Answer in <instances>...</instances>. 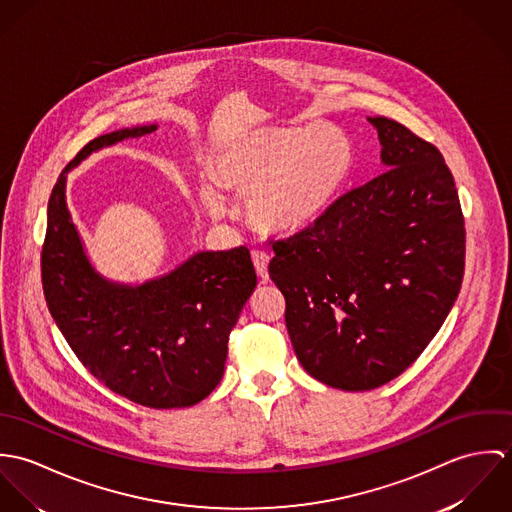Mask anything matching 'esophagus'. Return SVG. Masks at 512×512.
Masks as SVG:
<instances>
[{
	"instance_id": "obj_1",
	"label": "esophagus",
	"mask_w": 512,
	"mask_h": 512,
	"mask_svg": "<svg viewBox=\"0 0 512 512\" xmlns=\"http://www.w3.org/2000/svg\"><path fill=\"white\" fill-rule=\"evenodd\" d=\"M252 262H254L256 274H258L262 280H268V264H270V254H268V252H264V250H254V252H252Z\"/></svg>"
}]
</instances>
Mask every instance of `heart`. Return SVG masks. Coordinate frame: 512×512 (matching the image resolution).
Instances as JSON below:
<instances>
[{"instance_id": "heart-1", "label": "heart", "mask_w": 512, "mask_h": 512, "mask_svg": "<svg viewBox=\"0 0 512 512\" xmlns=\"http://www.w3.org/2000/svg\"><path fill=\"white\" fill-rule=\"evenodd\" d=\"M220 187L246 197V219L262 232L288 234L319 219L353 167V146L335 126H264L224 142L215 153ZM209 215H224L215 183H201Z\"/></svg>"}]
</instances>
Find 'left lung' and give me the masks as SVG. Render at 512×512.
<instances>
[{"label": "left lung", "instance_id": "8db88e82", "mask_svg": "<svg viewBox=\"0 0 512 512\" xmlns=\"http://www.w3.org/2000/svg\"><path fill=\"white\" fill-rule=\"evenodd\" d=\"M366 120L384 171L276 240L268 266L299 363L349 392L390 382L422 355L465 268L461 205L438 147L384 116Z\"/></svg>", "mask_w": 512, "mask_h": 512}]
</instances>
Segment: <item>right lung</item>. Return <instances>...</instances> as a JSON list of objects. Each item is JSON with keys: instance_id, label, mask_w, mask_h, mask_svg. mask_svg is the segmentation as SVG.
Instances as JSON below:
<instances>
[{"instance_id": "1", "label": "right lung", "mask_w": 512, "mask_h": 512, "mask_svg": "<svg viewBox=\"0 0 512 512\" xmlns=\"http://www.w3.org/2000/svg\"><path fill=\"white\" fill-rule=\"evenodd\" d=\"M157 126L92 140L53 187L41 276L47 307L78 361L112 392L155 410L207 398L224 374L228 335L256 288L246 246L197 252L144 284H118L94 270L67 207V173L92 151Z\"/></svg>"}]
</instances>
